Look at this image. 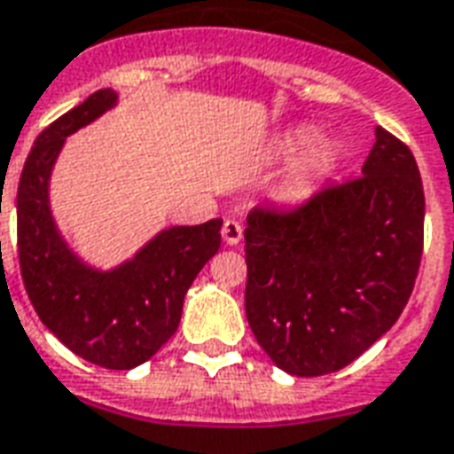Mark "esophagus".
<instances>
[{"label":"esophagus","mask_w":454,"mask_h":454,"mask_svg":"<svg viewBox=\"0 0 454 454\" xmlns=\"http://www.w3.org/2000/svg\"><path fill=\"white\" fill-rule=\"evenodd\" d=\"M221 235H223V240L226 245H238L242 240V226L238 221L228 219L223 221V228H221Z\"/></svg>","instance_id":"1"}]
</instances>
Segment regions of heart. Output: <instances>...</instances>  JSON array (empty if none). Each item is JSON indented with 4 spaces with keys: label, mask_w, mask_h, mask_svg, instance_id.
Here are the masks:
<instances>
[{
    "label": "heart",
    "mask_w": 454,
    "mask_h": 454,
    "mask_svg": "<svg viewBox=\"0 0 454 454\" xmlns=\"http://www.w3.org/2000/svg\"><path fill=\"white\" fill-rule=\"evenodd\" d=\"M340 157V145L335 140H319V130L314 126L290 128L269 147V159L273 164L293 161L281 183V195L288 200L304 195L317 183L333 176Z\"/></svg>",
    "instance_id": "heart-1"
}]
</instances>
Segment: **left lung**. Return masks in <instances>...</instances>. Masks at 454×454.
<instances>
[{
	"label": "left lung",
	"instance_id": "left-lung-1",
	"mask_svg": "<svg viewBox=\"0 0 454 454\" xmlns=\"http://www.w3.org/2000/svg\"><path fill=\"white\" fill-rule=\"evenodd\" d=\"M424 250L414 154L376 128L362 176L290 212L254 207L245 228V311L262 350L293 376H324L388 333Z\"/></svg>",
	"mask_w": 454,
	"mask_h": 454
}]
</instances>
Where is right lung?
Returning a JSON list of instances; mask_svg holds the SVG:
<instances>
[{"label": "right lung", "instance_id": "obj_1", "mask_svg": "<svg viewBox=\"0 0 454 454\" xmlns=\"http://www.w3.org/2000/svg\"><path fill=\"white\" fill-rule=\"evenodd\" d=\"M119 95L97 90L37 135L20 173L19 262L37 317L66 348L104 369H133L181 324L185 293L221 247V219L171 226L133 259L102 271L75 254L50 207L51 168L66 137L114 109Z\"/></svg>", "mask_w": 454, "mask_h": 454}]
</instances>
